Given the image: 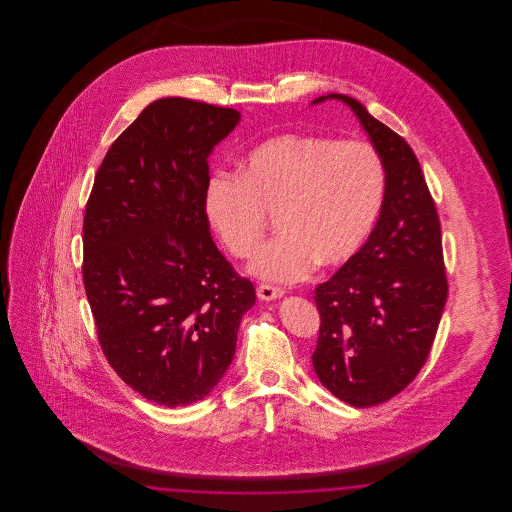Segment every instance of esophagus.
Segmentation results:
<instances>
[{
	"mask_svg": "<svg viewBox=\"0 0 512 512\" xmlns=\"http://www.w3.org/2000/svg\"><path fill=\"white\" fill-rule=\"evenodd\" d=\"M257 295H259V299H263V301H272V299L282 297V295H284V290H282V288L268 286V284H261V286L257 288Z\"/></svg>",
	"mask_w": 512,
	"mask_h": 512,
	"instance_id": "34e87169",
	"label": "esophagus"
}]
</instances>
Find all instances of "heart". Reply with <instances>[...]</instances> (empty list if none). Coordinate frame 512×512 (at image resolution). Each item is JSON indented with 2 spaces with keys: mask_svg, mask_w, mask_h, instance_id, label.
Segmentation results:
<instances>
[{
  "mask_svg": "<svg viewBox=\"0 0 512 512\" xmlns=\"http://www.w3.org/2000/svg\"><path fill=\"white\" fill-rule=\"evenodd\" d=\"M384 197L386 167L376 147L286 132L253 147L240 176L213 174L203 203L220 242L238 259L259 251L276 217L282 236L257 255L251 272L293 284L318 265L349 263L374 230Z\"/></svg>",
  "mask_w": 512,
  "mask_h": 512,
  "instance_id": "b5f03b06",
  "label": "heart"
}]
</instances>
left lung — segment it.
<instances>
[{
  "label": "left lung",
  "mask_w": 512,
  "mask_h": 512,
  "mask_svg": "<svg viewBox=\"0 0 512 512\" xmlns=\"http://www.w3.org/2000/svg\"><path fill=\"white\" fill-rule=\"evenodd\" d=\"M357 115L386 167V197L361 251L318 284L313 366L326 390L353 407H372L405 390L438 332L447 301L441 226L411 146L357 99L330 94Z\"/></svg>",
  "instance_id": "1"
}]
</instances>
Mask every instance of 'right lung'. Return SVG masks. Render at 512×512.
Segmentation results:
<instances>
[{
	"label": "right lung",
	"mask_w": 512,
	"mask_h": 512,
	"mask_svg": "<svg viewBox=\"0 0 512 512\" xmlns=\"http://www.w3.org/2000/svg\"><path fill=\"white\" fill-rule=\"evenodd\" d=\"M240 113L149 103L101 161L84 215L86 297L105 359L134 391L186 407L232 363L253 284L217 249L205 215L209 153Z\"/></svg>",
	"instance_id": "right-lung-1"
}]
</instances>
